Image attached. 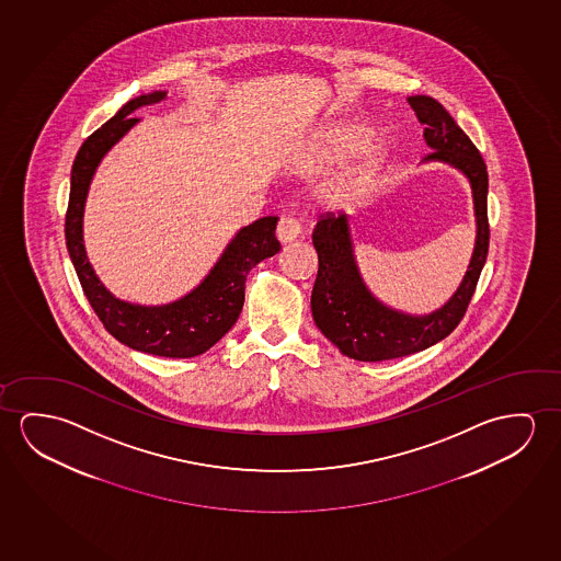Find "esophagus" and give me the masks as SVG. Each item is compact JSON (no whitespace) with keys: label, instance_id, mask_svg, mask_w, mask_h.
I'll return each instance as SVG.
<instances>
[{"label":"esophagus","instance_id":"obj_1","mask_svg":"<svg viewBox=\"0 0 561 561\" xmlns=\"http://www.w3.org/2000/svg\"><path fill=\"white\" fill-rule=\"evenodd\" d=\"M301 233V225L295 219V217H282L279 224H277L276 237L277 241L282 244L287 242H294L297 237Z\"/></svg>","mask_w":561,"mask_h":561}]
</instances>
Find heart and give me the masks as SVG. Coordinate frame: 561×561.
Masks as SVG:
<instances>
[{"mask_svg":"<svg viewBox=\"0 0 561 561\" xmlns=\"http://www.w3.org/2000/svg\"><path fill=\"white\" fill-rule=\"evenodd\" d=\"M369 136H371V128L362 122H350V124L328 129L312 151V169L327 171L330 167L344 163L345 159H350L362 149ZM388 157H390V147L382 139L365 146L354 163L347 164L330 184L328 190L330 199L347 202L362 196L385 169Z\"/></svg>","mask_w":561,"mask_h":561,"instance_id":"heart-1","label":"heart"}]
</instances>
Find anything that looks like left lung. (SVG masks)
Segmentation results:
<instances>
[{"label":"left lung","instance_id":"obj_1","mask_svg":"<svg viewBox=\"0 0 561 561\" xmlns=\"http://www.w3.org/2000/svg\"><path fill=\"white\" fill-rule=\"evenodd\" d=\"M408 103L425 126L423 139L432 149L423 163L450 164L470 182L476 217L474 250L465 277L450 299L430 314H410L388 307L365 284L355 260L350 217L345 214L322 217L312 231V244L319 254V274L311 295L312 319L342 354L357 362L397 359L427 350L447 337L465 317L488 259V171L480 151L433 96H408Z\"/></svg>","mask_w":561,"mask_h":561}]
</instances>
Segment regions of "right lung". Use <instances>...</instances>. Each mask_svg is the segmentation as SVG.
I'll return each instance as SVG.
<instances>
[{
  "instance_id": "obj_1",
  "label": "right lung",
  "mask_w": 561,
  "mask_h": 561,
  "mask_svg": "<svg viewBox=\"0 0 561 561\" xmlns=\"http://www.w3.org/2000/svg\"><path fill=\"white\" fill-rule=\"evenodd\" d=\"M167 91L136 96L83 141L71 167V188L66 214L69 259L96 317L118 342L136 352L186 359L204 354L233 328L244 305V282L250 270L279 252L277 217H260L227 242L207 276L188 294L164 305L124 301L106 289L87 259L83 214L87 194L104 156L121 141L139 118L141 106L161 103Z\"/></svg>"
}]
</instances>
